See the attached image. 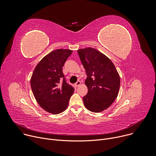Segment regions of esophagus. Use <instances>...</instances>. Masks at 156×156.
Listing matches in <instances>:
<instances>
[{
	"label": "esophagus",
	"instance_id": "34e87169",
	"mask_svg": "<svg viewBox=\"0 0 156 156\" xmlns=\"http://www.w3.org/2000/svg\"><path fill=\"white\" fill-rule=\"evenodd\" d=\"M80 84H81V82H80V81H78L75 84V85L76 87H78Z\"/></svg>",
	"mask_w": 156,
	"mask_h": 156
}]
</instances>
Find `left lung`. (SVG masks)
I'll return each mask as SVG.
<instances>
[{
    "label": "left lung",
    "mask_w": 156,
    "mask_h": 156,
    "mask_svg": "<svg viewBox=\"0 0 156 156\" xmlns=\"http://www.w3.org/2000/svg\"><path fill=\"white\" fill-rule=\"evenodd\" d=\"M78 54L87 75L88 91L83 98L84 105L93 112H102L117 98L120 76L112 62L98 50L87 48L78 50Z\"/></svg>",
    "instance_id": "obj_1"
}]
</instances>
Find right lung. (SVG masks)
<instances>
[{
  "instance_id": "right-lung-1",
  "label": "right lung",
  "mask_w": 156,
  "mask_h": 156,
  "mask_svg": "<svg viewBox=\"0 0 156 156\" xmlns=\"http://www.w3.org/2000/svg\"><path fill=\"white\" fill-rule=\"evenodd\" d=\"M69 49H57L44 57L36 65L31 87L39 105L47 112L58 114L66 110L75 89L66 82L62 68L72 54Z\"/></svg>"
}]
</instances>
